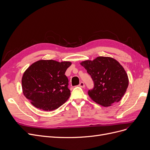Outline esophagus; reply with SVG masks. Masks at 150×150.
Masks as SVG:
<instances>
[{
	"label": "esophagus",
	"instance_id": "esophagus-1",
	"mask_svg": "<svg viewBox=\"0 0 150 150\" xmlns=\"http://www.w3.org/2000/svg\"><path fill=\"white\" fill-rule=\"evenodd\" d=\"M79 86L80 87L84 88V87H85V84H84V83H83V82H81L80 83H79Z\"/></svg>",
	"mask_w": 150,
	"mask_h": 150
}]
</instances>
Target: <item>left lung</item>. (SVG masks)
Segmentation results:
<instances>
[{"label":"left lung","mask_w":150,"mask_h":150,"mask_svg":"<svg viewBox=\"0 0 150 150\" xmlns=\"http://www.w3.org/2000/svg\"><path fill=\"white\" fill-rule=\"evenodd\" d=\"M81 65L94 82V87L88 91L93 101L109 107L122 99L129 80L125 69L118 61L109 57H98L93 61H83Z\"/></svg>","instance_id":"1"}]
</instances>
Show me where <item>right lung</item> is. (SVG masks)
I'll use <instances>...</instances> for the list:
<instances>
[{"instance_id":"right-lung-1","label":"right lung","mask_w":150,"mask_h":150,"mask_svg":"<svg viewBox=\"0 0 150 150\" xmlns=\"http://www.w3.org/2000/svg\"><path fill=\"white\" fill-rule=\"evenodd\" d=\"M69 62L41 60L33 63L22 78L23 93L39 109L51 111L59 108L69 98L68 79L65 75Z\"/></svg>"}]
</instances>
